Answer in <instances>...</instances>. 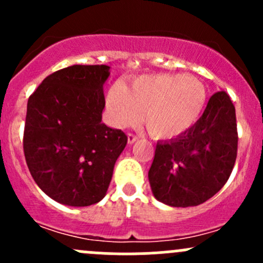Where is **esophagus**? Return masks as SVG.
<instances>
[{
    "mask_svg": "<svg viewBox=\"0 0 263 263\" xmlns=\"http://www.w3.org/2000/svg\"><path fill=\"white\" fill-rule=\"evenodd\" d=\"M137 139H139V137H137L136 135H134V134H128V136H127V140H128V144L129 145L134 144V142L136 141Z\"/></svg>",
    "mask_w": 263,
    "mask_h": 263,
    "instance_id": "esophagus-1",
    "label": "esophagus"
}]
</instances>
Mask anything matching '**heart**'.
Listing matches in <instances>:
<instances>
[{"label":"heart","instance_id":"b5f03b06","mask_svg":"<svg viewBox=\"0 0 263 263\" xmlns=\"http://www.w3.org/2000/svg\"><path fill=\"white\" fill-rule=\"evenodd\" d=\"M206 103L203 84L193 76L158 73L136 79L127 89L113 85L107 95L109 119L117 127L134 126L141 118L155 137L182 135L200 118Z\"/></svg>","mask_w":263,"mask_h":263}]
</instances>
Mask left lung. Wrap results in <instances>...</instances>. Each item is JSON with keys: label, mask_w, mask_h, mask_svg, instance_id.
Segmentation results:
<instances>
[{"label": "left lung", "mask_w": 263, "mask_h": 263, "mask_svg": "<svg viewBox=\"0 0 263 263\" xmlns=\"http://www.w3.org/2000/svg\"><path fill=\"white\" fill-rule=\"evenodd\" d=\"M237 150L234 104L227 92L217 91L191 128L156 144L148 171L154 197L173 208L201 205L229 179Z\"/></svg>", "instance_id": "left-lung-1"}]
</instances>
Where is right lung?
<instances>
[{
	"label": "right lung",
	"mask_w": 263,
	"mask_h": 263,
	"mask_svg": "<svg viewBox=\"0 0 263 263\" xmlns=\"http://www.w3.org/2000/svg\"><path fill=\"white\" fill-rule=\"evenodd\" d=\"M108 76L109 66H70L47 76L28 100L26 164L39 188L63 205L99 202L126 147V134L102 122Z\"/></svg>",
	"instance_id": "1"
}]
</instances>
